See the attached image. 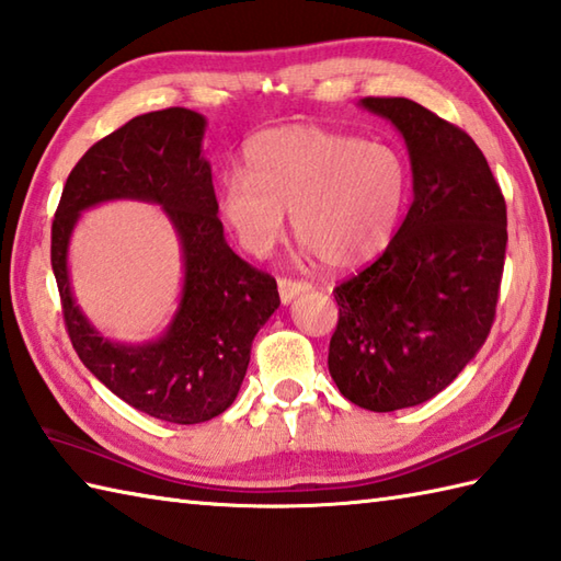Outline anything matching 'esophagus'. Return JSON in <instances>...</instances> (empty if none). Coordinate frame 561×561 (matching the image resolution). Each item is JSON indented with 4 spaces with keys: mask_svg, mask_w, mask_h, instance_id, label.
<instances>
[{
    "mask_svg": "<svg viewBox=\"0 0 561 561\" xmlns=\"http://www.w3.org/2000/svg\"><path fill=\"white\" fill-rule=\"evenodd\" d=\"M277 287H279V299H282V304H289V301H291V299H296V296H299V294H304V291L311 289V284H308V282H301V279L282 277V279L277 282Z\"/></svg>",
    "mask_w": 561,
    "mask_h": 561,
    "instance_id": "esophagus-1",
    "label": "esophagus"
}]
</instances>
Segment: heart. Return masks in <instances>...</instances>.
<instances>
[{"mask_svg":"<svg viewBox=\"0 0 561 561\" xmlns=\"http://www.w3.org/2000/svg\"><path fill=\"white\" fill-rule=\"evenodd\" d=\"M412 197L404 153L356 135L318 125L265 129L245 147V173L219 183V214L238 245L265 257L284 236V211L294 233L330 270L374 262L398 236Z\"/></svg>","mask_w":561,"mask_h":561,"instance_id":"heart-1","label":"heart"}]
</instances>
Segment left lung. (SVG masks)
<instances>
[{"mask_svg":"<svg viewBox=\"0 0 561 561\" xmlns=\"http://www.w3.org/2000/svg\"><path fill=\"white\" fill-rule=\"evenodd\" d=\"M404 137L414 199L371 265L335 287L328 368L350 402L392 412L450 386L490 335L506 202L468 133L410 99H362Z\"/></svg>","mask_w":561,"mask_h":561,"instance_id":"left-lung-1","label":"left lung"}]
</instances>
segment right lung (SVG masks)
I'll use <instances>...</instances> for the list:
<instances>
[{
	"label": "right lung",
	"instance_id": "add662e5",
	"mask_svg": "<svg viewBox=\"0 0 561 561\" xmlns=\"http://www.w3.org/2000/svg\"><path fill=\"white\" fill-rule=\"evenodd\" d=\"M205 125L187 108L133 117L71 169L53 221L50 260L71 347L117 398L171 424L209 422L231 408L257 330L279 308L274 277L226 243L211 169L202 157ZM108 198L161 204L182 241V306L164 335L147 345L105 341L70 296V231L83 208Z\"/></svg>",
	"mask_w": 561,
	"mask_h": 561
}]
</instances>
